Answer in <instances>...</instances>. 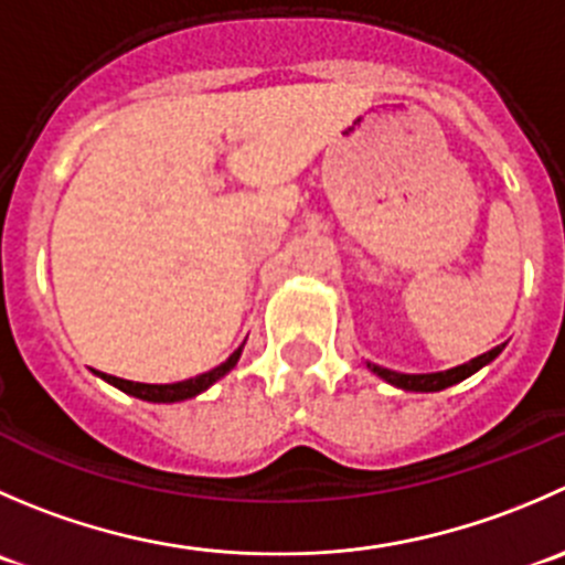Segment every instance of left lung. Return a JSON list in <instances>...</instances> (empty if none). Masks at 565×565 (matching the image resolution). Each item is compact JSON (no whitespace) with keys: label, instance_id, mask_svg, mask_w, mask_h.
<instances>
[{"label":"left lung","instance_id":"1","mask_svg":"<svg viewBox=\"0 0 565 565\" xmlns=\"http://www.w3.org/2000/svg\"><path fill=\"white\" fill-rule=\"evenodd\" d=\"M502 348H505V344H497V348H491L489 353L478 355V359L467 361V364L461 366H452V370H445V372H422V375H408V372H394V370H386V366L370 364V361H366V370H372L377 377L392 383V386L405 388V392H441V388L456 386V383L467 381L469 375L483 370L486 364H491V361L502 353Z\"/></svg>","mask_w":565,"mask_h":565}]
</instances>
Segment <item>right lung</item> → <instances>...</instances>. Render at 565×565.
Segmentation results:
<instances>
[{
    "label": "right lung",
    "instance_id": "1",
    "mask_svg": "<svg viewBox=\"0 0 565 565\" xmlns=\"http://www.w3.org/2000/svg\"><path fill=\"white\" fill-rule=\"evenodd\" d=\"M239 355H243V344H239V348L234 350L221 366H215V370L210 372H201V375L188 377V381H179V383H135V381H124V377L104 375V372H98V377H104V381L113 383V386H118L120 392L131 394V397L137 399H149V403H179V399H190L195 397V394L206 392L212 383L221 381L228 370H234Z\"/></svg>",
    "mask_w": 565,
    "mask_h": 565
}]
</instances>
